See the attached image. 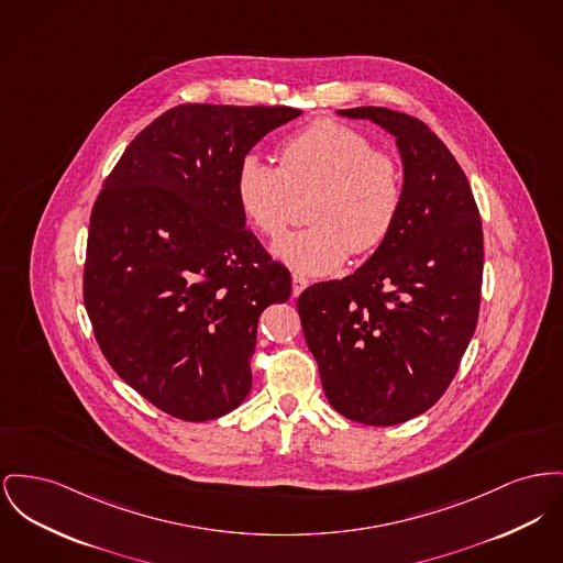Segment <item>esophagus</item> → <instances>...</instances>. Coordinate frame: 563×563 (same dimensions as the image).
<instances>
[{
    "mask_svg": "<svg viewBox=\"0 0 563 563\" xmlns=\"http://www.w3.org/2000/svg\"><path fill=\"white\" fill-rule=\"evenodd\" d=\"M291 283H294V296H296V298L308 287V278H303V276H299V274L291 276Z\"/></svg>",
    "mask_w": 563,
    "mask_h": 563,
    "instance_id": "34e87169",
    "label": "esophagus"
}]
</instances>
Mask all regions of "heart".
<instances>
[{
	"mask_svg": "<svg viewBox=\"0 0 563 563\" xmlns=\"http://www.w3.org/2000/svg\"><path fill=\"white\" fill-rule=\"evenodd\" d=\"M233 194L246 223L265 238L287 230L296 198L314 194L306 212L312 225L278 240L272 253L298 272L323 274L351 251L369 253L389 238L401 206V167L364 133L323 119L285 140L278 167L255 153L242 157Z\"/></svg>",
	"mask_w": 563,
	"mask_h": 563,
	"instance_id": "obj_1",
	"label": "heart"
}]
</instances>
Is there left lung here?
<instances>
[{"label":"left lung","instance_id":"obj_1","mask_svg":"<svg viewBox=\"0 0 563 563\" xmlns=\"http://www.w3.org/2000/svg\"><path fill=\"white\" fill-rule=\"evenodd\" d=\"M338 114L396 137L401 206L360 269L299 296V319L331 406L364 426H397L440 399L472 340L483 223L462 167L426 123L378 106Z\"/></svg>","mask_w":563,"mask_h":563}]
</instances>
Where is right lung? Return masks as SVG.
Returning a JSON list of instances; mask_svg holds the SVG:
<instances>
[{"instance_id": "obj_1", "label": "right lung", "mask_w": 563, "mask_h": 563, "mask_svg": "<svg viewBox=\"0 0 563 563\" xmlns=\"http://www.w3.org/2000/svg\"><path fill=\"white\" fill-rule=\"evenodd\" d=\"M289 106L180 103L137 133L91 212L85 306L112 369L183 421L249 396L257 321L291 274L246 230L233 180Z\"/></svg>"}]
</instances>
